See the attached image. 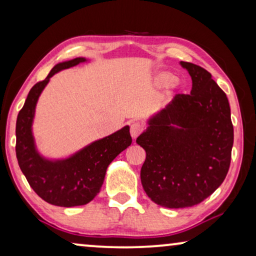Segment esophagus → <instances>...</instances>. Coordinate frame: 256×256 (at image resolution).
Here are the masks:
<instances>
[{
	"instance_id": "1",
	"label": "esophagus",
	"mask_w": 256,
	"mask_h": 256,
	"mask_svg": "<svg viewBox=\"0 0 256 256\" xmlns=\"http://www.w3.org/2000/svg\"><path fill=\"white\" fill-rule=\"evenodd\" d=\"M142 131H144L142 125H140L139 123L131 124V128H130V133H131L132 138H136V136L142 134Z\"/></svg>"
}]
</instances>
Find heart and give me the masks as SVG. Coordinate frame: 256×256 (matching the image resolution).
<instances>
[{
  "label": "heart",
  "instance_id": "1",
  "mask_svg": "<svg viewBox=\"0 0 256 256\" xmlns=\"http://www.w3.org/2000/svg\"><path fill=\"white\" fill-rule=\"evenodd\" d=\"M156 82L160 87H164V86H169V87L175 88L178 86V81L174 80V76L169 73H160L156 75Z\"/></svg>",
  "mask_w": 256,
  "mask_h": 256
}]
</instances>
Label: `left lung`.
<instances>
[{
  "instance_id": "left-lung-1",
  "label": "left lung",
  "mask_w": 256,
  "mask_h": 256,
  "mask_svg": "<svg viewBox=\"0 0 256 256\" xmlns=\"http://www.w3.org/2000/svg\"><path fill=\"white\" fill-rule=\"evenodd\" d=\"M181 64L192 76V92L175 95L136 138L146 152L142 188L154 203L170 208L194 206L214 194L228 175L233 146L226 94L206 70Z\"/></svg>"
}]
</instances>
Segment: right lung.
I'll return each mask as SVG.
<instances>
[{
  "label": "right lung",
  "instance_id": "right-lung-1",
  "mask_svg": "<svg viewBox=\"0 0 256 256\" xmlns=\"http://www.w3.org/2000/svg\"><path fill=\"white\" fill-rule=\"evenodd\" d=\"M84 61V58H76L56 64L45 80L31 88L16 122V156L20 170L40 198L58 206H78L95 198L103 184L108 166L132 142L130 128L125 126L64 161L44 160L36 152L31 124L39 95L56 72Z\"/></svg>",
  "mask_w": 256,
  "mask_h": 256
}]
</instances>
